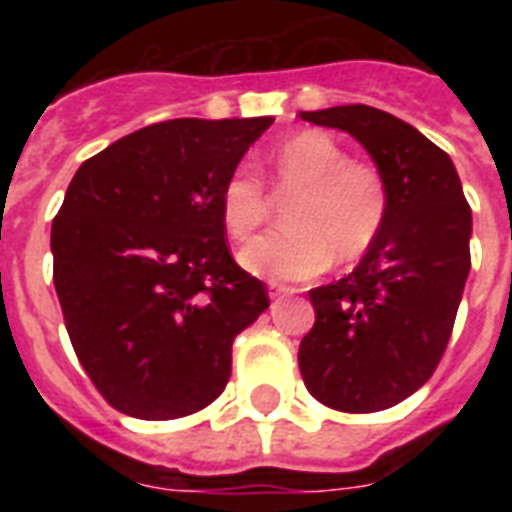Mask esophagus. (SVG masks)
Returning a JSON list of instances; mask_svg holds the SVG:
<instances>
[{
  "label": "esophagus",
  "mask_w": 512,
  "mask_h": 512,
  "mask_svg": "<svg viewBox=\"0 0 512 512\" xmlns=\"http://www.w3.org/2000/svg\"><path fill=\"white\" fill-rule=\"evenodd\" d=\"M271 300H284V297L295 295V289L292 287H284V284H271Z\"/></svg>",
  "instance_id": "34e87169"
}]
</instances>
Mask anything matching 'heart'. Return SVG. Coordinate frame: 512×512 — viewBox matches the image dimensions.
<instances>
[{
    "mask_svg": "<svg viewBox=\"0 0 512 512\" xmlns=\"http://www.w3.org/2000/svg\"><path fill=\"white\" fill-rule=\"evenodd\" d=\"M273 188L289 196V228L260 236L241 249V265L271 284L319 276L332 260H356L372 247L388 220V185L372 164L353 162L332 135L297 132L268 156ZM220 215L236 241L255 236L271 217L263 180L239 164L220 191Z\"/></svg>",
    "mask_w": 512,
    "mask_h": 512,
    "instance_id": "b5f03b06",
    "label": "heart"
}]
</instances>
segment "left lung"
Instances as JSON below:
<instances>
[{
  "label": "left lung",
  "instance_id": "obj_1",
  "mask_svg": "<svg viewBox=\"0 0 512 512\" xmlns=\"http://www.w3.org/2000/svg\"><path fill=\"white\" fill-rule=\"evenodd\" d=\"M369 151L390 207L345 279L311 289L316 324L300 342L305 388L337 412H382L436 372L470 273L473 217L446 151L372 106L300 111Z\"/></svg>",
  "mask_w": 512,
  "mask_h": 512
}]
</instances>
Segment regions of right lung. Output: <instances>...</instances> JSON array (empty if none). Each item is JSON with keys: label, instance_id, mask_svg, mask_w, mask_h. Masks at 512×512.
Returning a JSON list of instances; mask_svg holds the SVG:
<instances>
[{"label": "right lung", "instance_id": "add662e5", "mask_svg": "<svg viewBox=\"0 0 512 512\" xmlns=\"http://www.w3.org/2000/svg\"><path fill=\"white\" fill-rule=\"evenodd\" d=\"M271 124H151L68 185L52 281L79 364L119 412L175 420L228 385L233 340L268 308V289L228 252L220 191Z\"/></svg>", "mask_w": 512, "mask_h": 512}]
</instances>
